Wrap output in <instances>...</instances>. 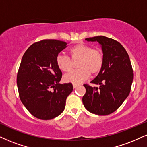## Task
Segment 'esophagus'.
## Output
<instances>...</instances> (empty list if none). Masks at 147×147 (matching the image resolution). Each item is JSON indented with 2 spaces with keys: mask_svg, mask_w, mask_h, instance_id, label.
Masks as SVG:
<instances>
[{
  "mask_svg": "<svg viewBox=\"0 0 147 147\" xmlns=\"http://www.w3.org/2000/svg\"><path fill=\"white\" fill-rule=\"evenodd\" d=\"M73 86H74V88H77L78 86V84H73Z\"/></svg>",
  "mask_w": 147,
  "mask_h": 147,
  "instance_id": "obj_1",
  "label": "esophagus"
}]
</instances>
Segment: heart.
I'll return each instance as SVG.
<instances>
[{"label": "heart", "mask_w": 147, "mask_h": 147, "mask_svg": "<svg viewBox=\"0 0 147 147\" xmlns=\"http://www.w3.org/2000/svg\"><path fill=\"white\" fill-rule=\"evenodd\" d=\"M69 57L59 54L56 59L57 67L64 72H69L74 66L73 61H78L80 68L65 75V82L79 84L89 77L90 73L96 75L101 70L104 63V54L99 48H94L89 45L78 43L69 49Z\"/></svg>", "instance_id": "obj_1"}]
</instances>
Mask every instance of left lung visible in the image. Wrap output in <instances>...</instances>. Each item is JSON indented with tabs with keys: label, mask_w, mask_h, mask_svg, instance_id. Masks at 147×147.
Listing matches in <instances>:
<instances>
[{
	"label": "left lung",
	"mask_w": 147,
	"mask_h": 147,
	"mask_svg": "<svg viewBox=\"0 0 147 147\" xmlns=\"http://www.w3.org/2000/svg\"><path fill=\"white\" fill-rule=\"evenodd\" d=\"M86 40L100 43L104 63L97 77L90 82L99 87L84 84L86 93L82 97L83 104L91 113L110 115L121 106L130 93L134 78L131 61L124 47L115 39L97 36Z\"/></svg>",
	"instance_id": "1"
}]
</instances>
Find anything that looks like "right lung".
Here are the masks:
<instances>
[{
    "label": "right lung",
    "instance_id": "obj_1",
    "mask_svg": "<svg viewBox=\"0 0 147 147\" xmlns=\"http://www.w3.org/2000/svg\"><path fill=\"white\" fill-rule=\"evenodd\" d=\"M67 47L65 41L43 39L34 43L24 54L17 75L20 99L34 117L50 120L61 115L71 83L59 84L62 72L56 63Z\"/></svg>",
    "mask_w": 147,
    "mask_h": 147
}]
</instances>
